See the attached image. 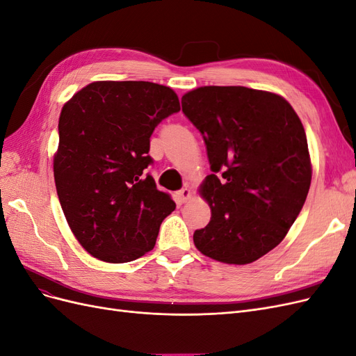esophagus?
I'll return each mask as SVG.
<instances>
[{"label":"esophagus","mask_w":356,"mask_h":356,"mask_svg":"<svg viewBox=\"0 0 356 356\" xmlns=\"http://www.w3.org/2000/svg\"><path fill=\"white\" fill-rule=\"evenodd\" d=\"M191 196H193V191H191L188 187L182 188V190H179V191L177 193V197H178V200H179L181 203L188 202V200L191 199Z\"/></svg>","instance_id":"34e87169"}]
</instances>
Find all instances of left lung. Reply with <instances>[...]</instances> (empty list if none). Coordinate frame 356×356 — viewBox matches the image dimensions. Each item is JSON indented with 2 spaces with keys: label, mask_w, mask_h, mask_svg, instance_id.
Wrapping results in <instances>:
<instances>
[{
  "label": "left lung",
  "mask_w": 356,
  "mask_h": 356,
  "mask_svg": "<svg viewBox=\"0 0 356 356\" xmlns=\"http://www.w3.org/2000/svg\"><path fill=\"white\" fill-rule=\"evenodd\" d=\"M207 144L212 174L199 187L211 221L197 250L225 264H250L284 241L312 181L307 138L281 95L243 86H203L181 99Z\"/></svg>",
  "instance_id": "obj_1"
}]
</instances>
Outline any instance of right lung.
Returning a JSON list of instances; mask_svg holds the SVG:
<instances>
[{"label": "right lung", "mask_w": 356, "mask_h": 356, "mask_svg": "<svg viewBox=\"0 0 356 356\" xmlns=\"http://www.w3.org/2000/svg\"><path fill=\"white\" fill-rule=\"evenodd\" d=\"M181 110L177 93L149 81H93L62 106L53 174L75 239L105 263L152 251L175 202L156 187L154 127Z\"/></svg>", "instance_id": "add662e5"}]
</instances>
